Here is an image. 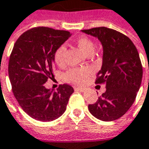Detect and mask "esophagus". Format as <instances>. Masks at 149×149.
<instances>
[{
    "label": "esophagus",
    "instance_id": "obj_1",
    "mask_svg": "<svg viewBox=\"0 0 149 149\" xmlns=\"http://www.w3.org/2000/svg\"><path fill=\"white\" fill-rule=\"evenodd\" d=\"M75 90H77V91H80V92H83L85 90V88L83 87H80V86H75L74 87Z\"/></svg>",
    "mask_w": 149,
    "mask_h": 149
}]
</instances>
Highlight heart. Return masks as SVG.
Returning a JSON list of instances; mask_svg holds the SVG:
<instances>
[{"instance_id":"heart-1","label":"heart","mask_w":149,"mask_h":149,"mask_svg":"<svg viewBox=\"0 0 149 149\" xmlns=\"http://www.w3.org/2000/svg\"><path fill=\"white\" fill-rule=\"evenodd\" d=\"M76 45L79 49L84 55L88 56L93 54L94 52V44L92 40L87 37H80L76 40ZM66 48L64 45L58 47L55 52V61L58 66H63L65 63V55H66ZM93 70L90 67H81V68H74L69 70L66 73V80L72 83L82 84L88 78V77L92 73Z\"/></svg>"}]
</instances>
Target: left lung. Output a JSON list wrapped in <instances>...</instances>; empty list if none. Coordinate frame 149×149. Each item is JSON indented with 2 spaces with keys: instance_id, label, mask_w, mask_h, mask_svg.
Wrapping results in <instances>:
<instances>
[{
  "instance_id": "1",
  "label": "left lung",
  "mask_w": 149,
  "mask_h": 149,
  "mask_svg": "<svg viewBox=\"0 0 149 149\" xmlns=\"http://www.w3.org/2000/svg\"><path fill=\"white\" fill-rule=\"evenodd\" d=\"M100 41L102 66L96 83H105L106 91L88 110L103 121L117 120L135 101L143 77V66L137 49L128 37L105 27L82 30Z\"/></svg>"
}]
</instances>
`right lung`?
<instances>
[{
    "mask_svg": "<svg viewBox=\"0 0 149 149\" xmlns=\"http://www.w3.org/2000/svg\"><path fill=\"white\" fill-rule=\"evenodd\" d=\"M70 35L68 31L39 27L23 33L14 45L8 65L10 82L18 104L34 120L59 118L74 92L67 84L60 85L56 91L44 85L53 77L56 50Z\"/></svg>",
    "mask_w": 149,
    "mask_h": 149,
    "instance_id": "1",
    "label": "right lung"
}]
</instances>
